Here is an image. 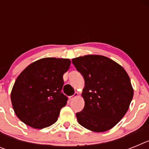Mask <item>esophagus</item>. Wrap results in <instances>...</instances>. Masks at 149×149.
Segmentation results:
<instances>
[{
  "label": "esophagus",
  "mask_w": 149,
  "mask_h": 149,
  "mask_svg": "<svg viewBox=\"0 0 149 149\" xmlns=\"http://www.w3.org/2000/svg\"><path fill=\"white\" fill-rule=\"evenodd\" d=\"M77 96H78V93H74L72 95L69 96V100H70V101H72V100H73L74 98H75L76 97H77Z\"/></svg>",
  "instance_id": "34e87169"
}]
</instances>
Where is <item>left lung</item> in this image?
<instances>
[{
    "instance_id": "1",
    "label": "left lung",
    "mask_w": 149,
    "mask_h": 149,
    "mask_svg": "<svg viewBox=\"0 0 149 149\" xmlns=\"http://www.w3.org/2000/svg\"><path fill=\"white\" fill-rule=\"evenodd\" d=\"M72 61L85 81V105L76 113L79 124L95 132L108 131L125 115L132 101L128 74L118 63L101 55L79 56Z\"/></svg>"
}]
</instances>
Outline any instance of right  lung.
Returning a JSON list of instances; mask_svg holds the SVG:
<instances>
[{
    "label": "right lung",
    "instance_id": "1",
    "mask_svg": "<svg viewBox=\"0 0 149 149\" xmlns=\"http://www.w3.org/2000/svg\"><path fill=\"white\" fill-rule=\"evenodd\" d=\"M68 59L48 57L29 65L17 77L11 93L13 110L22 122L33 127L51 126L58 119L68 97L62 93Z\"/></svg>",
    "mask_w": 149,
    "mask_h": 149
}]
</instances>
